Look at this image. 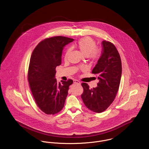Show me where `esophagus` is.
Returning <instances> with one entry per match:
<instances>
[{"label": "esophagus", "mask_w": 149, "mask_h": 149, "mask_svg": "<svg viewBox=\"0 0 149 149\" xmlns=\"http://www.w3.org/2000/svg\"><path fill=\"white\" fill-rule=\"evenodd\" d=\"M74 84H80V81H79V80H77V79H75V80H74Z\"/></svg>", "instance_id": "1"}]
</instances>
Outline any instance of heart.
Returning <instances> with one entry per match:
<instances>
[{
	"instance_id": "1",
	"label": "heart",
	"mask_w": 149,
	"mask_h": 149,
	"mask_svg": "<svg viewBox=\"0 0 149 149\" xmlns=\"http://www.w3.org/2000/svg\"><path fill=\"white\" fill-rule=\"evenodd\" d=\"M74 46L83 55L88 57L93 63L98 61L102 56V51L96 47L95 42L91 37H86L81 38ZM70 51V49L66 50L64 56L65 58L68 57Z\"/></svg>"
}]
</instances>
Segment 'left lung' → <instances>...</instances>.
<instances>
[{"label":"left lung","mask_w":149,"mask_h":149,"mask_svg":"<svg viewBox=\"0 0 149 149\" xmlns=\"http://www.w3.org/2000/svg\"><path fill=\"white\" fill-rule=\"evenodd\" d=\"M103 52L92 73L98 76V86L89 88L85 83H81L83 101L89 109L101 113L112 103L118 91L122 75L120 55L113 44L102 42Z\"/></svg>","instance_id":"8db88e82"}]
</instances>
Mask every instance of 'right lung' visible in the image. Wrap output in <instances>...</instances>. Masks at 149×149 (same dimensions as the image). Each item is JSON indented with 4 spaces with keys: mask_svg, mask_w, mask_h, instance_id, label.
I'll use <instances>...</instances> for the list:
<instances>
[{
    "mask_svg": "<svg viewBox=\"0 0 149 149\" xmlns=\"http://www.w3.org/2000/svg\"><path fill=\"white\" fill-rule=\"evenodd\" d=\"M74 39L64 36L45 38L33 51L29 64V85L38 108L46 114L58 113L64 106L69 86L73 81L57 83L56 68L61 64L64 46Z\"/></svg>",
    "mask_w": 149,
    "mask_h": 149,
    "instance_id": "right-lung-1",
    "label": "right lung"
}]
</instances>
